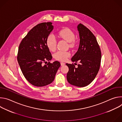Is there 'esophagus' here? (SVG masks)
Here are the masks:
<instances>
[{"label": "esophagus", "mask_w": 122, "mask_h": 122, "mask_svg": "<svg viewBox=\"0 0 122 122\" xmlns=\"http://www.w3.org/2000/svg\"><path fill=\"white\" fill-rule=\"evenodd\" d=\"M60 64H61V66H64V65H65V63H63V62H61Z\"/></svg>", "instance_id": "obj_1"}]
</instances>
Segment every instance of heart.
I'll list each match as a JSON object with an SVG mask.
<instances>
[{"label": "heart", "instance_id": "1", "mask_svg": "<svg viewBox=\"0 0 122 122\" xmlns=\"http://www.w3.org/2000/svg\"><path fill=\"white\" fill-rule=\"evenodd\" d=\"M58 34L60 38L69 42V46L73 47L74 45L75 35L70 29L68 28L62 29L58 31ZM57 42V39L54 35L53 34H49L46 41V45L48 49L52 51H54L56 49ZM54 56L57 60L65 61L71 56V54L68 51H59L54 54Z\"/></svg>", "mask_w": 122, "mask_h": 122}]
</instances>
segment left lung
Returning <instances> with one entry per match:
<instances>
[{
    "label": "left lung",
    "instance_id": "8db88e82",
    "mask_svg": "<svg viewBox=\"0 0 122 122\" xmlns=\"http://www.w3.org/2000/svg\"><path fill=\"white\" fill-rule=\"evenodd\" d=\"M77 28L80 45L71 61H80V64L76 67L73 63L66 64L69 68L66 78L70 84L81 87L89 84L96 78L100 68L101 52L92 32L81 24Z\"/></svg>",
    "mask_w": 122,
    "mask_h": 122
}]
</instances>
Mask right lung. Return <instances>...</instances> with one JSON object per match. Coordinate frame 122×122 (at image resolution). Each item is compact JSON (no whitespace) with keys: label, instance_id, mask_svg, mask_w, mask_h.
<instances>
[{"label":"right lung","instance_id":"obj_1","mask_svg":"<svg viewBox=\"0 0 122 122\" xmlns=\"http://www.w3.org/2000/svg\"><path fill=\"white\" fill-rule=\"evenodd\" d=\"M53 28L51 22L36 25L23 39L19 46L17 60L21 71L29 83L35 86H44L53 82L61 65L57 61L50 62L52 56L46 41Z\"/></svg>","mask_w":122,"mask_h":122}]
</instances>
